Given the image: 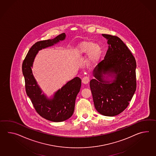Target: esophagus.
Listing matches in <instances>:
<instances>
[{
    "label": "esophagus",
    "instance_id": "34e87169",
    "mask_svg": "<svg viewBox=\"0 0 156 156\" xmlns=\"http://www.w3.org/2000/svg\"><path fill=\"white\" fill-rule=\"evenodd\" d=\"M89 81H90V78L87 76L83 77V78H82V83H83V84H86L88 83Z\"/></svg>",
    "mask_w": 156,
    "mask_h": 156
}]
</instances>
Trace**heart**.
Wrapping results in <instances>:
<instances>
[{
  "instance_id": "heart-1",
  "label": "heart",
  "mask_w": 156,
  "mask_h": 156,
  "mask_svg": "<svg viewBox=\"0 0 156 156\" xmlns=\"http://www.w3.org/2000/svg\"><path fill=\"white\" fill-rule=\"evenodd\" d=\"M102 48L100 44L84 41L79 44L74 50L75 55L82 58L87 54V60L90 64H94L100 59Z\"/></svg>"
}]
</instances>
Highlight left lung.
Wrapping results in <instances>:
<instances>
[{
    "instance_id": "1",
    "label": "left lung",
    "mask_w": 156,
    "mask_h": 156,
    "mask_svg": "<svg viewBox=\"0 0 156 156\" xmlns=\"http://www.w3.org/2000/svg\"><path fill=\"white\" fill-rule=\"evenodd\" d=\"M108 40L106 55L94 68L90 88L94 107L100 114L114 116L128 107L136 87V61L117 36L102 34Z\"/></svg>"
}]
</instances>
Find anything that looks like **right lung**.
Listing matches in <instances>:
<instances>
[{
  "label": "right lung",
  "instance_id": "add662e5",
  "mask_svg": "<svg viewBox=\"0 0 156 156\" xmlns=\"http://www.w3.org/2000/svg\"><path fill=\"white\" fill-rule=\"evenodd\" d=\"M66 37V34L63 33L51 40L37 42L28 51L22 64L26 94L38 114L54 122L65 121L72 116L76 96L81 87V80L75 77L55 92L52 97L48 98L42 94V90L35 80L32 68L40 50L63 41Z\"/></svg>",
  "mask_w": 156,
  "mask_h": 156
}]
</instances>
